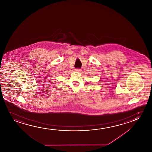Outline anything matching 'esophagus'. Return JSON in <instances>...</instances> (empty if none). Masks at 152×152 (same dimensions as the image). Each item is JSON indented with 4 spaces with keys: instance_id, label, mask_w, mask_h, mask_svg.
Instances as JSON below:
<instances>
[{
    "instance_id": "34e87169",
    "label": "esophagus",
    "mask_w": 152,
    "mask_h": 152,
    "mask_svg": "<svg viewBox=\"0 0 152 152\" xmlns=\"http://www.w3.org/2000/svg\"><path fill=\"white\" fill-rule=\"evenodd\" d=\"M75 70L76 72H80L81 71V69H80V68H76V69H75Z\"/></svg>"
}]
</instances>
